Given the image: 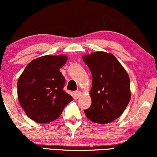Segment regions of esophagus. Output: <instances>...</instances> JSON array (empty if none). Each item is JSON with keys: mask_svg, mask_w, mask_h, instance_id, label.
I'll list each match as a JSON object with an SVG mask.
<instances>
[{"mask_svg": "<svg viewBox=\"0 0 157 157\" xmlns=\"http://www.w3.org/2000/svg\"><path fill=\"white\" fill-rule=\"evenodd\" d=\"M81 95H82V92L80 91H75V97L76 99H78L79 97H80Z\"/></svg>", "mask_w": 157, "mask_h": 157, "instance_id": "1", "label": "esophagus"}]
</instances>
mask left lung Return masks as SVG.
Segmentation results:
<instances>
[{
    "mask_svg": "<svg viewBox=\"0 0 157 157\" xmlns=\"http://www.w3.org/2000/svg\"><path fill=\"white\" fill-rule=\"evenodd\" d=\"M92 77L91 105L84 112L91 121L106 124L125 111L131 99L130 79L112 54L96 52L82 57Z\"/></svg>",
    "mask_w": 157,
    "mask_h": 157,
    "instance_id": "left-lung-1",
    "label": "left lung"
}]
</instances>
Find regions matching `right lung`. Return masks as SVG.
I'll return each mask as SVG.
<instances>
[{"label": "right lung", "mask_w": 157, "mask_h": 157, "mask_svg": "<svg viewBox=\"0 0 157 157\" xmlns=\"http://www.w3.org/2000/svg\"><path fill=\"white\" fill-rule=\"evenodd\" d=\"M66 55H45L33 60L17 81V97L30 119L48 123L60 116L73 98L63 91L65 78L60 68L67 61Z\"/></svg>", "instance_id": "add662e5"}]
</instances>
